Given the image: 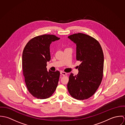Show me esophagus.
Listing matches in <instances>:
<instances>
[{
	"mask_svg": "<svg viewBox=\"0 0 125 125\" xmlns=\"http://www.w3.org/2000/svg\"><path fill=\"white\" fill-rule=\"evenodd\" d=\"M60 73H61V74L62 75H65L67 74V73H66L65 72H64L63 71H61Z\"/></svg>",
	"mask_w": 125,
	"mask_h": 125,
	"instance_id": "1",
	"label": "esophagus"
}]
</instances>
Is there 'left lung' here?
<instances>
[{
	"mask_svg": "<svg viewBox=\"0 0 125 125\" xmlns=\"http://www.w3.org/2000/svg\"><path fill=\"white\" fill-rule=\"evenodd\" d=\"M68 38L76 44V59L81 63L78 66V74H70L67 89L73 98L79 100L87 99L95 93L102 82L103 52L99 42L90 36L78 33Z\"/></svg>",
	"mask_w": 125,
	"mask_h": 125,
	"instance_id": "left-lung-1",
	"label": "left lung"
}]
</instances>
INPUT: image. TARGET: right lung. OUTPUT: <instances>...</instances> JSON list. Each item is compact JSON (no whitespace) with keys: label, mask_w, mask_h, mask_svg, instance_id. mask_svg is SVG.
Returning <instances> with one entry per match:
<instances>
[{"label":"right lung","mask_w":125,"mask_h":125,"mask_svg":"<svg viewBox=\"0 0 125 125\" xmlns=\"http://www.w3.org/2000/svg\"><path fill=\"white\" fill-rule=\"evenodd\" d=\"M60 38L52 35L37 36L31 39L24 48L22 65L25 82L35 97H50L57 87L60 73L47 71V62L51 60L50 45Z\"/></svg>","instance_id":"add662e5"}]
</instances>
